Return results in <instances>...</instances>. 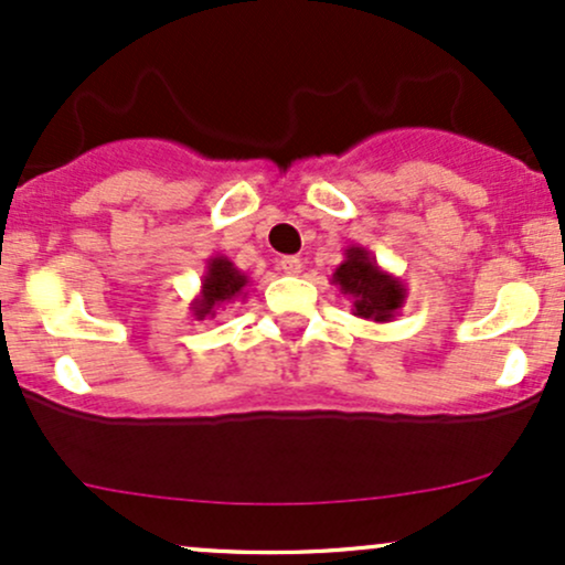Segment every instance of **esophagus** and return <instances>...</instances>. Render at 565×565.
<instances>
[{"label": "esophagus", "instance_id": "34e87169", "mask_svg": "<svg viewBox=\"0 0 565 565\" xmlns=\"http://www.w3.org/2000/svg\"><path fill=\"white\" fill-rule=\"evenodd\" d=\"M278 268H281L287 276H297L302 274V260L300 257H281V260H278Z\"/></svg>", "mask_w": 565, "mask_h": 565}]
</instances>
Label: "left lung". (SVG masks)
Returning a JSON list of instances; mask_svg holds the SVG:
<instances>
[{"label": "left lung", "instance_id": "obj_1", "mask_svg": "<svg viewBox=\"0 0 565 565\" xmlns=\"http://www.w3.org/2000/svg\"><path fill=\"white\" fill-rule=\"evenodd\" d=\"M332 284L353 302V316L374 323L393 321L408 295L406 284L380 268L377 257L361 244L348 246L345 260L334 268Z\"/></svg>", "mask_w": 565, "mask_h": 565}]
</instances>
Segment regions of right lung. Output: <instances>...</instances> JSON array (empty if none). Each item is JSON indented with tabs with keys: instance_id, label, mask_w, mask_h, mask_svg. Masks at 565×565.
<instances>
[{
	"instance_id": "1",
	"label": "right lung",
	"mask_w": 565,
	"mask_h": 565,
	"mask_svg": "<svg viewBox=\"0 0 565 565\" xmlns=\"http://www.w3.org/2000/svg\"><path fill=\"white\" fill-rule=\"evenodd\" d=\"M246 287H249V276L242 274L225 255H215L206 260L204 276H201V289L191 300L188 310H191L196 321L215 319L223 305L244 300Z\"/></svg>"
}]
</instances>
